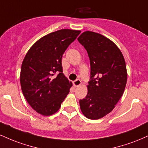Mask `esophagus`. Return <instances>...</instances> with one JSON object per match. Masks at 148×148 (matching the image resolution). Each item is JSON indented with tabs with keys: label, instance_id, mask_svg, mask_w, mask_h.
<instances>
[{
	"label": "esophagus",
	"instance_id": "esophagus-1",
	"mask_svg": "<svg viewBox=\"0 0 148 148\" xmlns=\"http://www.w3.org/2000/svg\"><path fill=\"white\" fill-rule=\"evenodd\" d=\"M73 84H74V86L75 87H78V86H79L81 84V81L80 79H76V81H74L73 82Z\"/></svg>",
	"mask_w": 148,
	"mask_h": 148
}]
</instances>
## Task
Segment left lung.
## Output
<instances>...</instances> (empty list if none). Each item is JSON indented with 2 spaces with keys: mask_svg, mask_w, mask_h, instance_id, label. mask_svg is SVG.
Listing matches in <instances>:
<instances>
[{
  "mask_svg": "<svg viewBox=\"0 0 148 148\" xmlns=\"http://www.w3.org/2000/svg\"><path fill=\"white\" fill-rule=\"evenodd\" d=\"M78 41L87 51L90 62L88 94L80 99V108L86 118L97 120L113 111L123 95L126 64L118 47L101 34L86 31Z\"/></svg>",
  "mask_w": 148,
  "mask_h": 148,
  "instance_id": "8db88e82",
  "label": "left lung"
}]
</instances>
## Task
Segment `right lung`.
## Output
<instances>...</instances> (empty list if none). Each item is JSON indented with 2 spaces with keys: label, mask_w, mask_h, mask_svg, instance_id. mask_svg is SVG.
Returning a JSON list of instances; mask_svg holds the SVG:
<instances>
[{
  "label": "right lung",
  "mask_w": 148,
  "mask_h": 148,
  "mask_svg": "<svg viewBox=\"0 0 148 148\" xmlns=\"http://www.w3.org/2000/svg\"><path fill=\"white\" fill-rule=\"evenodd\" d=\"M80 30L62 29L35 42L21 64L20 83L25 99L37 113L49 116L60 108L72 87L62 73V57Z\"/></svg>",
  "instance_id": "1"
}]
</instances>
